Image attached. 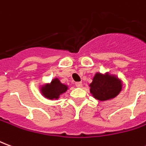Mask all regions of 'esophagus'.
I'll use <instances>...</instances> for the list:
<instances>
[{"label": "esophagus", "mask_w": 146, "mask_h": 146, "mask_svg": "<svg viewBox=\"0 0 146 146\" xmlns=\"http://www.w3.org/2000/svg\"><path fill=\"white\" fill-rule=\"evenodd\" d=\"M75 85H76V88H81L82 87V82H76Z\"/></svg>", "instance_id": "1"}]
</instances>
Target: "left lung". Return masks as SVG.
Segmentation results:
<instances>
[{
	"mask_svg": "<svg viewBox=\"0 0 146 146\" xmlns=\"http://www.w3.org/2000/svg\"><path fill=\"white\" fill-rule=\"evenodd\" d=\"M89 86L90 92L94 98L99 101H107L119 95L122 90V81L108 73H96Z\"/></svg>",
	"mask_w": 146,
	"mask_h": 146,
	"instance_id": "1",
	"label": "left lung"
}]
</instances>
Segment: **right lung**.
Segmentation results:
<instances>
[{
  "label": "right lung",
  "mask_w": 146,
  "mask_h": 146,
  "mask_svg": "<svg viewBox=\"0 0 146 146\" xmlns=\"http://www.w3.org/2000/svg\"><path fill=\"white\" fill-rule=\"evenodd\" d=\"M68 90V86L62 84L58 78H54L50 84H47L40 88V92L48 99H58L61 95Z\"/></svg>",
  "instance_id": "obj_1"
}]
</instances>
